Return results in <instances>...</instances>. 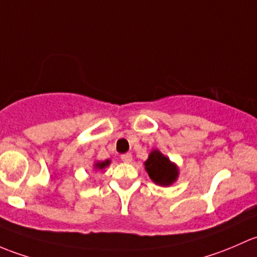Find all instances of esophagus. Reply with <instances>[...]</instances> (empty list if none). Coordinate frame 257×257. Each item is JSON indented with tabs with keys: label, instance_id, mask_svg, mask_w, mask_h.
Masks as SVG:
<instances>
[{
	"label": "esophagus",
	"instance_id": "obj_1",
	"mask_svg": "<svg viewBox=\"0 0 257 257\" xmlns=\"http://www.w3.org/2000/svg\"><path fill=\"white\" fill-rule=\"evenodd\" d=\"M121 161L125 163H130L132 161V155L131 153H123V155H121Z\"/></svg>",
	"mask_w": 257,
	"mask_h": 257
}]
</instances>
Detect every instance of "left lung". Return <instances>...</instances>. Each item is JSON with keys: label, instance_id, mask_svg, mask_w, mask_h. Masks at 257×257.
<instances>
[{"label": "left lung", "instance_id": "left-lung-1", "mask_svg": "<svg viewBox=\"0 0 257 257\" xmlns=\"http://www.w3.org/2000/svg\"><path fill=\"white\" fill-rule=\"evenodd\" d=\"M145 169L156 184L163 187L171 186L177 181L179 174L177 166L158 150H153L148 155V160L145 162Z\"/></svg>", "mask_w": 257, "mask_h": 257}]
</instances>
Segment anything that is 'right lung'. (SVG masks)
I'll list each match as a JSON object with an SVG mask.
<instances>
[{
    "instance_id": "1",
    "label": "right lung",
    "mask_w": 257,
    "mask_h": 257,
    "mask_svg": "<svg viewBox=\"0 0 257 257\" xmlns=\"http://www.w3.org/2000/svg\"><path fill=\"white\" fill-rule=\"evenodd\" d=\"M109 165H110V161L106 160V161H105V162L95 163V168H96V169H102V168H105V167H106V166H109Z\"/></svg>"
}]
</instances>
